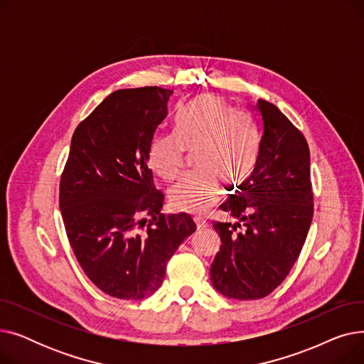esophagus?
<instances>
[{
    "label": "esophagus",
    "mask_w": 364,
    "mask_h": 364,
    "mask_svg": "<svg viewBox=\"0 0 364 364\" xmlns=\"http://www.w3.org/2000/svg\"><path fill=\"white\" fill-rule=\"evenodd\" d=\"M195 224H196L198 230H203V228L208 227V223H206V220H203V218H195Z\"/></svg>",
    "instance_id": "obj_1"
}]
</instances>
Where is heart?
Segmentation results:
<instances>
[{"label": "heart", "instance_id": "heart-1", "mask_svg": "<svg viewBox=\"0 0 364 364\" xmlns=\"http://www.w3.org/2000/svg\"><path fill=\"white\" fill-rule=\"evenodd\" d=\"M176 136L158 134L147 149L150 169L164 180L176 178L184 164L186 150L198 151L202 171L181 178L169 190L172 209L186 214H203L220 195V181L243 183L252 172L258 141L251 124L218 95H200L180 114Z\"/></svg>", "mask_w": 364, "mask_h": 364}]
</instances>
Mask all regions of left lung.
Instances as JSON below:
<instances>
[{
  "instance_id": "1",
  "label": "left lung",
  "mask_w": 364,
  "mask_h": 364,
  "mask_svg": "<svg viewBox=\"0 0 364 364\" xmlns=\"http://www.w3.org/2000/svg\"><path fill=\"white\" fill-rule=\"evenodd\" d=\"M254 112L255 168L221 205L235 221L214 224L221 250L209 272L221 295L240 301L264 298L284 280L313 220L307 141L273 103L259 99Z\"/></svg>"
}]
</instances>
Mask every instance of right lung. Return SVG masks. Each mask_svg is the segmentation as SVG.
<instances>
[{"mask_svg": "<svg viewBox=\"0 0 364 364\" xmlns=\"http://www.w3.org/2000/svg\"><path fill=\"white\" fill-rule=\"evenodd\" d=\"M171 95L159 87L114 91L70 141L59 196L66 235L84 273L113 298L155 294L168 261L196 230L187 214H161L164 195L147 166Z\"/></svg>", "mask_w": 364, "mask_h": 364, "instance_id": "right-lung-1", "label": "right lung"}]
</instances>
